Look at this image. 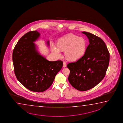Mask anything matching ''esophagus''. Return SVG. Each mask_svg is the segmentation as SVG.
Masks as SVG:
<instances>
[{
  "label": "esophagus",
  "mask_w": 123,
  "mask_h": 123,
  "mask_svg": "<svg viewBox=\"0 0 123 123\" xmlns=\"http://www.w3.org/2000/svg\"><path fill=\"white\" fill-rule=\"evenodd\" d=\"M67 66V64H66V62H63V67L64 68L66 67Z\"/></svg>",
  "instance_id": "esophagus-1"
}]
</instances>
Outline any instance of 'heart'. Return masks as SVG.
<instances>
[{
    "mask_svg": "<svg viewBox=\"0 0 123 123\" xmlns=\"http://www.w3.org/2000/svg\"><path fill=\"white\" fill-rule=\"evenodd\" d=\"M87 42L85 38L73 34L61 38L57 42L58 47L52 46V51L57 56L60 55V50L65 51V56L68 60L75 61L80 58L85 52Z\"/></svg>",
    "mask_w": 123,
    "mask_h": 123,
    "instance_id": "b5f03b06",
    "label": "heart"
}]
</instances>
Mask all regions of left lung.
I'll return each instance as SVG.
<instances>
[{
  "mask_svg": "<svg viewBox=\"0 0 123 123\" xmlns=\"http://www.w3.org/2000/svg\"><path fill=\"white\" fill-rule=\"evenodd\" d=\"M90 44L85 54L77 61L69 63L68 81L72 86L80 91L90 90L104 78L108 68L110 54L104 41L100 37L83 31Z\"/></svg>",
  "mask_w": 123,
  "mask_h": 123,
  "instance_id": "8db88e82",
  "label": "left lung"
}]
</instances>
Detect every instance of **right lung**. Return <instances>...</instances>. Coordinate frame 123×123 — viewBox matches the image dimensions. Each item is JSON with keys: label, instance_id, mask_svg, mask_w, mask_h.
Returning <instances> with one entry per match:
<instances>
[{"label": "right lung", "instance_id": "right-lung-1", "mask_svg": "<svg viewBox=\"0 0 123 123\" xmlns=\"http://www.w3.org/2000/svg\"><path fill=\"white\" fill-rule=\"evenodd\" d=\"M40 35L37 31L26 33L19 40L12 53L17 80L27 89L36 92H44L50 87L63 64L61 60L49 61L39 54L33 42Z\"/></svg>", "mask_w": 123, "mask_h": 123}]
</instances>
